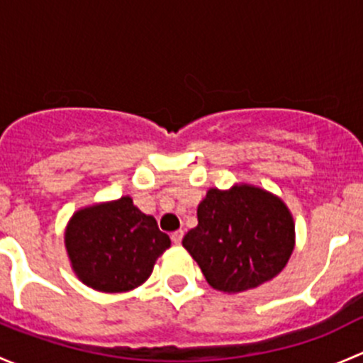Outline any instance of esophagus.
I'll use <instances>...</instances> for the list:
<instances>
[{
    "mask_svg": "<svg viewBox=\"0 0 363 363\" xmlns=\"http://www.w3.org/2000/svg\"><path fill=\"white\" fill-rule=\"evenodd\" d=\"M182 237H184V232H182V230H177V232L172 233L170 239H172V242H174V244H181Z\"/></svg>",
    "mask_w": 363,
    "mask_h": 363,
    "instance_id": "1",
    "label": "esophagus"
}]
</instances>
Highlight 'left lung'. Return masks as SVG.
I'll return each instance as SVG.
<instances>
[{
  "label": "left lung",
  "mask_w": 363,
  "mask_h": 363,
  "mask_svg": "<svg viewBox=\"0 0 363 363\" xmlns=\"http://www.w3.org/2000/svg\"><path fill=\"white\" fill-rule=\"evenodd\" d=\"M199 225L182 239L212 288L251 290L276 277L290 259L295 226L277 196L252 186L208 189L199 205Z\"/></svg>",
  "instance_id": "8db88e82"
}]
</instances>
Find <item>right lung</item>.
I'll list each match as a JSON object with an SVG mask.
<instances>
[{
	"mask_svg": "<svg viewBox=\"0 0 363 363\" xmlns=\"http://www.w3.org/2000/svg\"><path fill=\"white\" fill-rule=\"evenodd\" d=\"M67 251L73 270L87 286L107 294L137 288L170 247V237L130 196L93 205L69 219Z\"/></svg>",
	"mask_w": 363,
	"mask_h": 363,
	"instance_id": "1",
	"label": "right lung"
}]
</instances>
